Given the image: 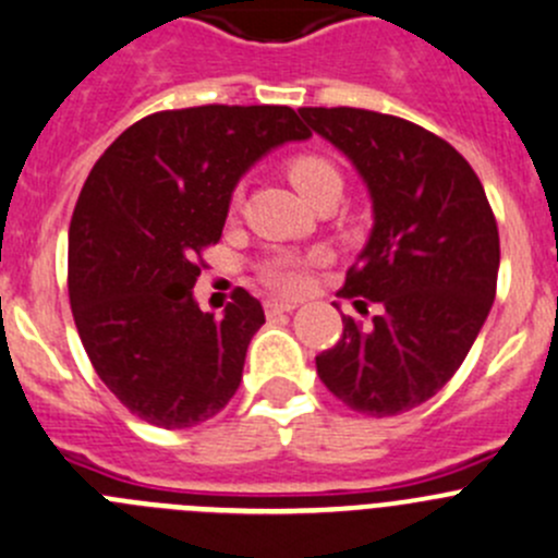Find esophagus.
<instances>
[{
	"label": "esophagus",
	"instance_id": "obj_1",
	"mask_svg": "<svg viewBox=\"0 0 558 558\" xmlns=\"http://www.w3.org/2000/svg\"><path fill=\"white\" fill-rule=\"evenodd\" d=\"M296 307V302H283V300H269L267 305H264V311H267V316H278V313H291Z\"/></svg>",
	"mask_w": 558,
	"mask_h": 558
}]
</instances>
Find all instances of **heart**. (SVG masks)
I'll list each match as a JSON object with an SVG mask.
<instances>
[{
    "mask_svg": "<svg viewBox=\"0 0 558 558\" xmlns=\"http://www.w3.org/2000/svg\"><path fill=\"white\" fill-rule=\"evenodd\" d=\"M289 171V180L294 182L296 191L311 202L322 187L340 182L338 169L329 163L322 155H296L286 163ZM264 280L272 286L275 291H283V294H294L305 286V264L294 256H278L264 267Z\"/></svg>",
    "mask_w": 558,
    "mask_h": 558,
    "instance_id": "obj_1",
    "label": "heart"
}]
</instances>
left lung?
I'll return each instance as SVG.
<instances>
[{
    "label": "left lung",
    "mask_w": 558,
    "mask_h": 558,
    "mask_svg": "<svg viewBox=\"0 0 558 558\" xmlns=\"http://www.w3.org/2000/svg\"><path fill=\"white\" fill-rule=\"evenodd\" d=\"M300 113L371 193V236L338 296L360 313L381 307L371 324L343 316V338L316 356L318 378L360 414H403L450 381L488 318L496 218L466 158L430 130L365 108Z\"/></svg>",
    "instance_id": "8db88e82"
}]
</instances>
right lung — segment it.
Segmentation results:
<instances>
[{"mask_svg":"<svg viewBox=\"0 0 558 558\" xmlns=\"http://www.w3.org/2000/svg\"><path fill=\"white\" fill-rule=\"evenodd\" d=\"M305 138L289 106L158 111L86 177L70 220V307L100 381L144 423L193 428L234 398L264 307L236 289L223 318L204 313L198 256L223 234L242 174Z\"/></svg>","mask_w":558,"mask_h":558,"instance_id":"add662e5","label":"right lung"}]
</instances>
